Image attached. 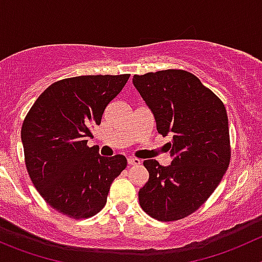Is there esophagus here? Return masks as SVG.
<instances>
[{
    "mask_svg": "<svg viewBox=\"0 0 262 262\" xmlns=\"http://www.w3.org/2000/svg\"><path fill=\"white\" fill-rule=\"evenodd\" d=\"M127 162H128V164H131V166H138V164H140V159L134 158V157H128V158H127Z\"/></svg>",
    "mask_w": 262,
    "mask_h": 262,
    "instance_id": "1",
    "label": "esophagus"
}]
</instances>
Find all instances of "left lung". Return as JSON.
Listing matches in <instances>:
<instances>
[{
	"mask_svg": "<svg viewBox=\"0 0 262 262\" xmlns=\"http://www.w3.org/2000/svg\"><path fill=\"white\" fill-rule=\"evenodd\" d=\"M134 86L153 113L157 131L172 135L170 166L146 159L149 180L139 190L149 216L175 221L198 210L210 198L230 162L226 109L194 74L167 69L135 74Z\"/></svg>",
	"mask_w": 262,
	"mask_h": 262,
	"instance_id": "8db88e82",
	"label": "left lung"
}]
</instances>
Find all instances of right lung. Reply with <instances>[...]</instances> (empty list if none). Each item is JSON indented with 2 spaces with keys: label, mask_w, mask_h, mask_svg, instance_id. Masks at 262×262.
Instances as JSON below:
<instances>
[{
  "label": "right lung",
  "mask_w": 262,
  "mask_h": 262,
  "mask_svg": "<svg viewBox=\"0 0 262 262\" xmlns=\"http://www.w3.org/2000/svg\"><path fill=\"white\" fill-rule=\"evenodd\" d=\"M129 74L79 76L47 87L21 127L26 166L42 198L54 210L86 219L105 206L114 179L126 168L122 154L103 157L87 146L106 105Z\"/></svg>",
  "instance_id": "add662e5"
}]
</instances>
